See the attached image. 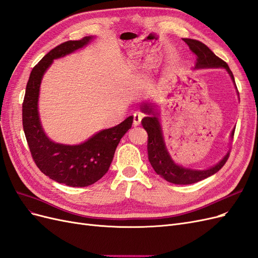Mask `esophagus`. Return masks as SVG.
Returning a JSON list of instances; mask_svg holds the SVG:
<instances>
[{"mask_svg":"<svg viewBox=\"0 0 258 258\" xmlns=\"http://www.w3.org/2000/svg\"><path fill=\"white\" fill-rule=\"evenodd\" d=\"M141 120H142V115L140 113H135L134 114V124L137 127V126H140V123H141Z\"/></svg>","mask_w":258,"mask_h":258,"instance_id":"obj_1","label":"esophagus"}]
</instances>
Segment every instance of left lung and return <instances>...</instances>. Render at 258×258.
I'll list each match as a JSON object with an SVG mask.
<instances>
[{
  "mask_svg": "<svg viewBox=\"0 0 258 258\" xmlns=\"http://www.w3.org/2000/svg\"><path fill=\"white\" fill-rule=\"evenodd\" d=\"M183 41L188 45L190 50L197 56V62L195 69H205V68H224L227 70L232 82L235 83L233 74L230 71L228 64L224 60L218 58L216 54L211 50L208 46L197 40L192 38H183ZM142 112L147 114L146 117L142 119V126L146 130L148 139H147V154L148 160H150L155 172L159 174L166 181L178 184V185H187L197 183L201 179H205L211 175L220 171L223 166L227 161L229 157V153L218 162L214 167H211L207 170H192L188 168H184L178 166L170 157L167 151V147L163 141L162 131L159 124L157 113H155L154 106L148 103H143L141 106ZM235 130H232L231 137L233 138Z\"/></svg>",
  "mask_w": 258,
  "mask_h": 258,
  "instance_id": "obj_1",
  "label": "left lung"
}]
</instances>
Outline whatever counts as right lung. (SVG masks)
<instances>
[{"label": "right lung", "mask_w": 258, "mask_h": 258, "mask_svg": "<svg viewBox=\"0 0 258 258\" xmlns=\"http://www.w3.org/2000/svg\"><path fill=\"white\" fill-rule=\"evenodd\" d=\"M91 38L85 36L79 41L64 42L44 56L32 69L22 103L23 131L35 165L53 181L72 187L91 185L107 172L117 145L134 121V117L129 116L117 126L100 131L79 145L54 143L46 137L37 111L42 77L53 59L82 48Z\"/></svg>", "instance_id": "right-lung-1"}]
</instances>
